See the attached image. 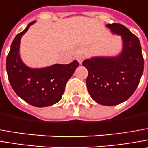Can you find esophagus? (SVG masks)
Segmentation results:
<instances>
[{"label": "esophagus", "instance_id": "34e87169", "mask_svg": "<svg viewBox=\"0 0 148 148\" xmlns=\"http://www.w3.org/2000/svg\"><path fill=\"white\" fill-rule=\"evenodd\" d=\"M84 60V56H77V60L79 61V63L80 64H82V62H83V60Z\"/></svg>", "mask_w": 148, "mask_h": 148}]
</instances>
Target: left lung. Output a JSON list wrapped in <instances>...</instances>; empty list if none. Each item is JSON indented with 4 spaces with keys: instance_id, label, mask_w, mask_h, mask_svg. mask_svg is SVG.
Here are the masks:
<instances>
[{
    "instance_id": "obj_1",
    "label": "left lung",
    "mask_w": 148,
    "mask_h": 148,
    "mask_svg": "<svg viewBox=\"0 0 148 148\" xmlns=\"http://www.w3.org/2000/svg\"><path fill=\"white\" fill-rule=\"evenodd\" d=\"M106 27L121 36L123 50L115 57H92L83 61L88 70L86 84L90 96L103 106H115L130 98L138 86L144 60L138 38L120 23Z\"/></svg>"
}]
</instances>
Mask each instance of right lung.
<instances>
[{
    "instance_id": "obj_1",
    "label": "right lung",
    "mask_w": 148,
    "mask_h": 148,
    "mask_svg": "<svg viewBox=\"0 0 148 148\" xmlns=\"http://www.w3.org/2000/svg\"><path fill=\"white\" fill-rule=\"evenodd\" d=\"M34 23H28L14 39L6 58V71L10 84L19 97L33 106L44 107L61 99L66 83L79 64L74 60L70 64H56L41 69H32L23 64L19 56L20 39Z\"/></svg>"
}]
</instances>
